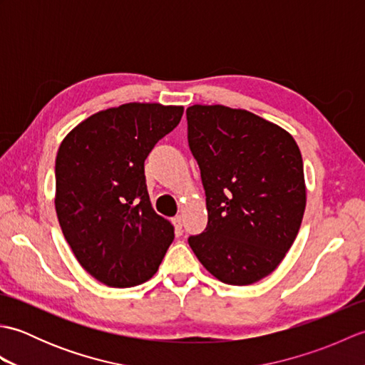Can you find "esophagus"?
<instances>
[{
    "instance_id": "esophagus-1",
    "label": "esophagus",
    "mask_w": 365,
    "mask_h": 365,
    "mask_svg": "<svg viewBox=\"0 0 365 365\" xmlns=\"http://www.w3.org/2000/svg\"><path fill=\"white\" fill-rule=\"evenodd\" d=\"M173 224H174V227L177 229V230H182V226H183V218L180 215H177V216H174L173 218Z\"/></svg>"
}]
</instances>
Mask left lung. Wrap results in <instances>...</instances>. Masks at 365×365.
Instances as JSON below:
<instances>
[{
  "instance_id": "1",
  "label": "left lung",
  "mask_w": 365,
  "mask_h": 365,
  "mask_svg": "<svg viewBox=\"0 0 365 365\" xmlns=\"http://www.w3.org/2000/svg\"><path fill=\"white\" fill-rule=\"evenodd\" d=\"M187 120L208 212L205 230L188 243L221 282H257L298 235L306 208L301 152L285 130L245 110L192 105Z\"/></svg>"
}]
</instances>
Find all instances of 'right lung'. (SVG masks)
I'll return each mask as SVG.
<instances>
[{
    "label": "right lung",
    "instance_id": "obj_1",
    "mask_svg": "<svg viewBox=\"0 0 365 365\" xmlns=\"http://www.w3.org/2000/svg\"><path fill=\"white\" fill-rule=\"evenodd\" d=\"M183 106L127 103L96 113L59 145L58 220L80 265L108 287L157 273L174 227L152 208L144 161L182 119Z\"/></svg>",
    "mask_w": 365,
    "mask_h": 365
}]
</instances>
